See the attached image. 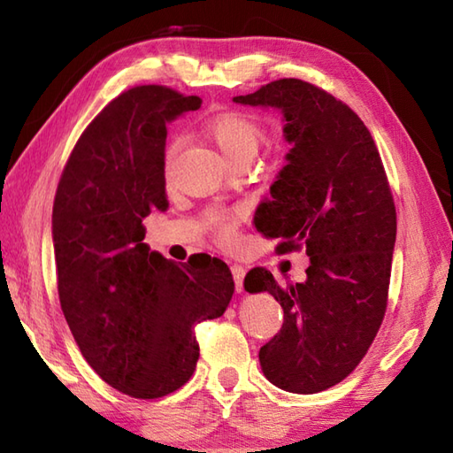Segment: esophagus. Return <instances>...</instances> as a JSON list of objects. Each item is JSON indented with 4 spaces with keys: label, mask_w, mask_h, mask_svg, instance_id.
Returning a JSON list of instances; mask_svg holds the SVG:
<instances>
[{
    "label": "esophagus",
    "mask_w": 453,
    "mask_h": 453,
    "mask_svg": "<svg viewBox=\"0 0 453 453\" xmlns=\"http://www.w3.org/2000/svg\"><path fill=\"white\" fill-rule=\"evenodd\" d=\"M232 274H234V280H235V290L242 294L243 292V278H245V268L234 265L232 266Z\"/></svg>",
    "instance_id": "1"
}]
</instances>
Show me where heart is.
<instances>
[{"instance_id": "heart-1", "label": "heart", "mask_w": 453, "mask_h": 453, "mask_svg": "<svg viewBox=\"0 0 453 453\" xmlns=\"http://www.w3.org/2000/svg\"><path fill=\"white\" fill-rule=\"evenodd\" d=\"M206 134L214 146L219 150L232 165L239 161H251L258 148L265 142V128L261 122H257L253 117L245 112H221L210 119L206 124ZM179 151V142L171 140L165 148V169L169 171L173 159ZM208 226L214 229L219 242L232 243L235 239V218L211 211L208 216Z\"/></svg>"}]
</instances>
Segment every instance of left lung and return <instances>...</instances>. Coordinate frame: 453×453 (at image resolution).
<instances>
[{"mask_svg": "<svg viewBox=\"0 0 453 453\" xmlns=\"http://www.w3.org/2000/svg\"><path fill=\"white\" fill-rule=\"evenodd\" d=\"M234 103L282 112L292 148L255 227L282 239L278 253L310 257L303 282L280 284L265 268L245 276L247 292H268L284 310L258 360L276 388L319 393L360 364L386 315L397 235L389 182L358 114L315 85L278 80Z\"/></svg>", "mask_w": 453, "mask_h": 453, "instance_id": "left-lung-1", "label": "left lung"}]
</instances>
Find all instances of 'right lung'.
<instances>
[{
	"label": "right lung",
	"instance_id": "add662e5",
	"mask_svg": "<svg viewBox=\"0 0 453 453\" xmlns=\"http://www.w3.org/2000/svg\"><path fill=\"white\" fill-rule=\"evenodd\" d=\"M163 85L119 95L67 159L52 210L58 296L83 358L130 397L157 399L190 380L195 325L224 315L235 290L224 261L177 265L143 243L165 211L167 124L200 109Z\"/></svg>",
	"mask_w": 453,
	"mask_h": 453
}]
</instances>
